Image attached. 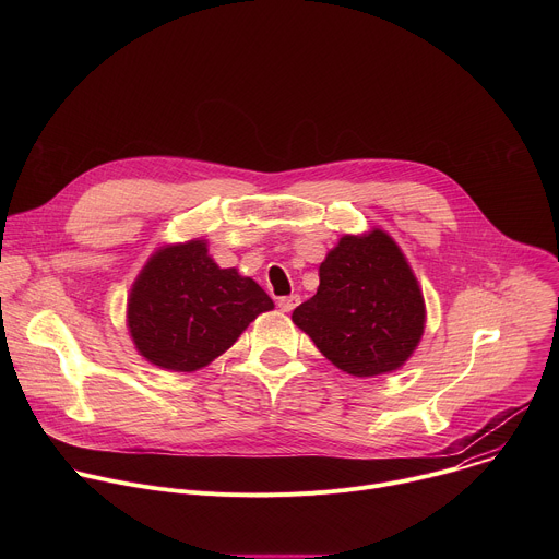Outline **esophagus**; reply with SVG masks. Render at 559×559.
Listing matches in <instances>:
<instances>
[{"mask_svg": "<svg viewBox=\"0 0 559 559\" xmlns=\"http://www.w3.org/2000/svg\"><path fill=\"white\" fill-rule=\"evenodd\" d=\"M300 302V296L298 294H292V296H283V298H278V307L283 309V311H294V307Z\"/></svg>", "mask_w": 559, "mask_h": 559, "instance_id": "esophagus-1", "label": "esophagus"}]
</instances>
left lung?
<instances>
[{"label":"left lung","instance_id":"8db88e82","mask_svg":"<svg viewBox=\"0 0 559 559\" xmlns=\"http://www.w3.org/2000/svg\"><path fill=\"white\" fill-rule=\"evenodd\" d=\"M318 276L316 294L292 313L294 325L352 376L401 369L423 338L425 298L393 238L378 227L343 236Z\"/></svg>","mask_w":559,"mask_h":559}]
</instances>
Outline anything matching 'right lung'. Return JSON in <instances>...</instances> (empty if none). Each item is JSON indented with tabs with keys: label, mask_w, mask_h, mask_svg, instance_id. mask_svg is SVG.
Instances as JSON below:
<instances>
[{
	"label": "right lung",
	"mask_w": 559,
	"mask_h": 559,
	"mask_svg": "<svg viewBox=\"0 0 559 559\" xmlns=\"http://www.w3.org/2000/svg\"><path fill=\"white\" fill-rule=\"evenodd\" d=\"M274 309L250 276L221 270L207 243L156 250L128 298V330L139 354L168 371H197L227 352L254 318Z\"/></svg>",
	"instance_id": "1"
}]
</instances>
